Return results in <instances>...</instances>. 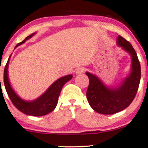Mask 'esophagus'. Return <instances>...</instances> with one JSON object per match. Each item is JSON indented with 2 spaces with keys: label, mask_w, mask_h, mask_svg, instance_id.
Returning <instances> with one entry per match:
<instances>
[{
  "label": "esophagus",
  "mask_w": 148,
  "mask_h": 148,
  "mask_svg": "<svg viewBox=\"0 0 148 148\" xmlns=\"http://www.w3.org/2000/svg\"><path fill=\"white\" fill-rule=\"evenodd\" d=\"M84 71H85V68L83 67V66H80V67H78L77 69H76V74H82V73H83Z\"/></svg>",
  "instance_id": "esophagus-1"
}]
</instances>
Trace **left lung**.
I'll return each mask as SVG.
<instances>
[{"label":"left lung","mask_w":148,"mask_h":148,"mask_svg":"<svg viewBox=\"0 0 148 148\" xmlns=\"http://www.w3.org/2000/svg\"><path fill=\"white\" fill-rule=\"evenodd\" d=\"M117 44L132 57V71L121 85L117 88H108L96 76L86 73L89 79L86 91L88 103L95 111L104 115L114 114L126 108L136 97L140 81V64L134 48L120 35Z\"/></svg>","instance_id":"left-lung-1"}]
</instances>
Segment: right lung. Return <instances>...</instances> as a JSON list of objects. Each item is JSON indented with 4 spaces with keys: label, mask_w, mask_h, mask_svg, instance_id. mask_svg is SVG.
I'll list each match as a JSON object with an SVG mask.
<instances>
[{
    "label": "right lung",
    "mask_w": 148,
    "mask_h": 148,
    "mask_svg": "<svg viewBox=\"0 0 148 148\" xmlns=\"http://www.w3.org/2000/svg\"><path fill=\"white\" fill-rule=\"evenodd\" d=\"M34 35H35V33H32L29 36H27L23 41L18 43L15 46V47L24 43L26 40L32 37ZM10 57H9L7 63L5 64V66L3 82L7 94L8 95L10 100H11L12 104L20 111L23 112V113L28 115V116H42L52 112L57 106L59 96H60L62 87L68 81L71 79L72 75L65 76V77L59 79L58 80L54 82L45 92L40 97L37 99L36 100L32 101H26L21 99L18 95L15 94V92L13 91L11 86H10V82H9L8 68Z\"/></svg>",
    "instance_id": "right-lung-1"
}]
</instances>
